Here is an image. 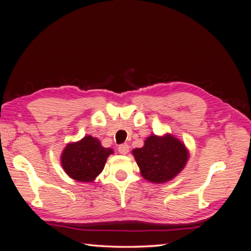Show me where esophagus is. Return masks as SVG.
<instances>
[{"label": "esophagus", "instance_id": "1", "mask_svg": "<svg viewBox=\"0 0 251 251\" xmlns=\"http://www.w3.org/2000/svg\"><path fill=\"white\" fill-rule=\"evenodd\" d=\"M119 152L121 154H127L129 152V146L127 143H123V145L119 146Z\"/></svg>", "mask_w": 251, "mask_h": 251}]
</instances>
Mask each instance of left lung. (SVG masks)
Listing matches in <instances>:
<instances>
[{
    "label": "left lung",
    "instance_id": "obj_1",
    "mask_svg": "<svg viewBox=\"0 0 251 251\" xmlns=\"http://www.w3.org/2000/svg\"><path fill=\"white\" fill-rule=\"evenodd\" d=\"M142 177L154 183L175 178L189 159L188 149L173 135L148 137L145 146L132 150Z\"/></svg>",
    "mask_w": 251,
    "mask_h": 251
}]
</instances>
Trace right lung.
I'll use <instances>...</instances> for the list:
<instances>
[{
    "label": "right lung",
    "instance_id": "add662e5",
    "mask_svg": "<svg viewBox=\"0 0 251 251\" xmlns=\"http://www.w3.org/2000/svg\"><path fill=\"white\" fill-rule=\"evenodd\" d=\"M110 154H113L112 149L103 148L97 138L86 136L77 142L68 143L61 154V165L72 179L93 182L103 170Z\"/></svg>",
    "mask_w": 251,
    "mask_h": 251
}]
</instances>
